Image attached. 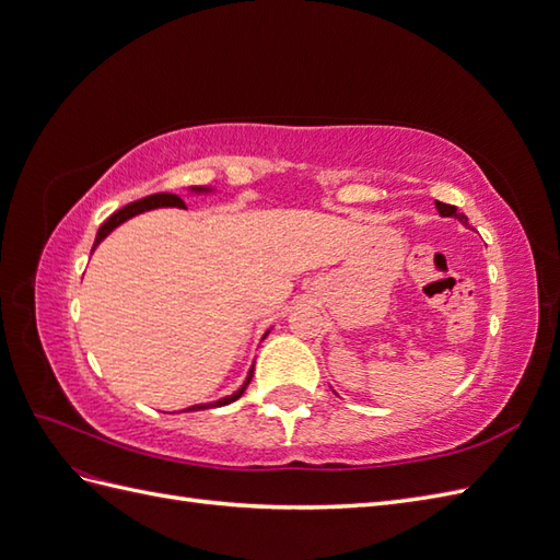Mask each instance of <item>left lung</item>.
I'll return each instance as SVG.
<instances>
[{
    "label": "left lung",
    "mask_w": 560,
    "mask_h": 560,
    "mask_svg": "<svg viewBox=\"0 0 560 560\" xmlns=\"http://www.w3.org/2000/svg\"><path fill=\"white\" fill-rule=\"evenodd\" d=\"M436 210H439V214H442V217H455V219H460V222H463L465 226L469 224L467 217H465L463 212H457L455 206H448V202H439V200H436Z\"/></svg>",
    "instance_id": "left-lung-1"
}]
</instances>
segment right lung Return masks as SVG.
I'll return each mask as SVG.
<instances>
[{"label":"right lung","instance_id":"right-lung-1","mask_svg":"<svg viewBox=\"0 0 560 560\" xmlns=\"http://www.w3.org/2000/svg\"><path fill=\"white\" fill-rule=\"evenodd\" d=\"M167 206H171V208H186V202H184L179 196H175V194H154V196H147V198H142V200H135V202H130V206H126V208H121V210H116V212L107 219V222L97 229L93 249L100 245V241L107 238V235H109L118 224H124L126 219H130V217H135V214H140V212H144V210H151V208H167ZM249 381H252V371H249V376H247L245 385H243L235 395H231V397H226V399H219V401H214V404H198V406H191V409H186V411L214 409V406H226V404H231V401H235V399H241L243 393L247 389V385H249Z\"/></svg>","mask_w":560,"mask_h":560}]
</instances>
